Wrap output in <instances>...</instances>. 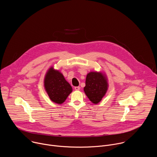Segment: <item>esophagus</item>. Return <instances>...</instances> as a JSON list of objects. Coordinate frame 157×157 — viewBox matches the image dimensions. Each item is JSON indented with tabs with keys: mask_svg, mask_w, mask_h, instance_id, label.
<instances>
[{
	"mask_svg": "<svg viewBox=\"0 0 157 157\" xmlns=\"http://www.w3.org/2000/svg\"><path fill=\"white\" fill-rule=\"evenodd\" d=\"M75 89L76 91H79V89H80V87H79V86H76V87H75Z\"/></svg>",
	"mask_w": 157,
	"mask_h": 157,
	"instance_id": "1",
	"label": "esophagus"
}]
</instances>
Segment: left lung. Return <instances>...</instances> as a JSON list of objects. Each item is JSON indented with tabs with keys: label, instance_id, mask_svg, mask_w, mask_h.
I'll use <instances>...</instances> for the list:
<instances>
[{
	"label": "left lung",
	"instance_id": "8db88e82",
	"mask_svg": "<svg viewBox=\"0 0 157 157\" xmlns=\"http://www.w3.org/2000/svg\"><path fill=\"white\" fill-rule=\"evenodd\" d=\"M108 87L107 78L104 73L91 71L86 76L84 91L89 100L98 104L105 95Z\"/></svg>",
	"mask_w": 157,
	"mask_h": 157
}]
</instances>
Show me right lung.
<instances>
[{"label": "right lung", "mask_w": 157, "mask_h": 157, "mask_svg": "<svg viewBox=\"0 0 157 157\" xmlns=\"http://www.w3.org/2000/svg\"><path fill=\"white\" fill-rule=\"evenodd\" d=\"M44 89L50 100L58 104H63L72 93L73 88L63 75L52 66L44 78Z\"/></svg>", "instance_id": "add662e5"}]
</instances>
